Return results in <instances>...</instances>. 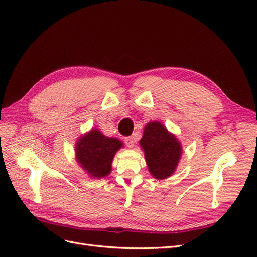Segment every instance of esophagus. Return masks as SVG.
Listing matches in <instances>:
<instances>
[{"instance_id": "obj_1", "label": "esophagus", "mask_w": 257, "mask_h": 257, "mask_svg": "<svg viewBox=\"0 0 257 257\" xmlns=\"http://www.w3.org/2000/svg\"><path fill=\"white\" fill-rule=\"evenodd\" d=\"M124 142H125V144H126L127 147H130V148H133V147H134V144H135L134 137H132V136L125 137V138H124Z\"/></svg>"}]
</instances>
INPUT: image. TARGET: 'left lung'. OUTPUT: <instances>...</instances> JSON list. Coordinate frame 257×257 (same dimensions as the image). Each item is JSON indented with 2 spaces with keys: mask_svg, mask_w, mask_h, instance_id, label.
<instances>
[{
  "mask_svg": "<svg viewBox=\"0 0 257 257\" xmlns=\"http://www.w3.org/2000/svg\"><path fill=\"white\" fill-rule=\"evenodd\" d=\"M145 159L150 174L159 180L172 176L181 158L182 148L176 136L161 122H149L141 139Z\"/></svg>",
  "mask_w": 257,
  "mask_h": 257,
  "instance_id": "1",
  "label": "left lung"
}]
</instances>
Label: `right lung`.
<instances>
[{"instance_id":"1","label":"right lung","mask_w":257,"mask_h":257,"mask_svg":"<svg viewBox=\"0 0 257 257\" xmlns=\"http://www.w3.org/2000/svg\"><path fill=\"white\" fill-rule=\"evenodd\" d=\"M123 143L92 128L76 143V160L92 178H104L111 172V163Z\"/></svg>"}]
</instances>
